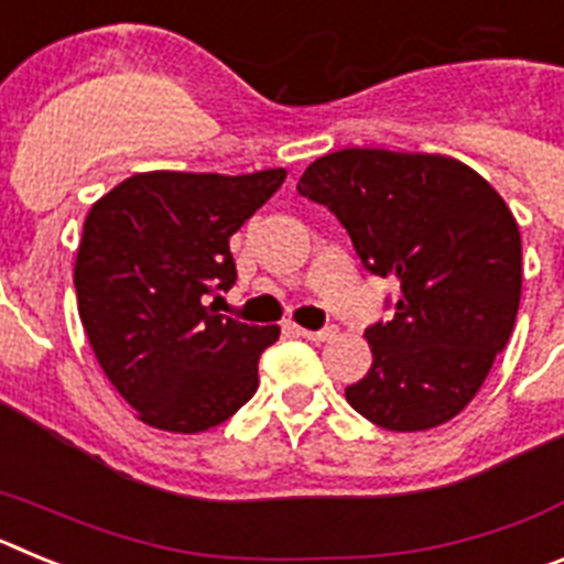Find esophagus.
I'll return each mask as SVG.
<instances>
[{
    "label": "esophagus",
    "mask_w": 564,
    "mask_h": 564,
    "mask_svg": "<svg viewBox=\"0 0 564 564\" xmlns=\"http://www.w3.org/2000/svg\"><path fill=\"white\" fill-rule=\"evenodd\" d=\"M296 333L302 338H307V341H330V338H336V327H325V330H305V327H296Z\"/></svg>",
    "instance_id": "1"
}]
</instances>
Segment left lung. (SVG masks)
<instances>
[{
	"label": "left lung",
	"instance_id": "8db88e82",
	"mask_svg": "<svg viewBox=\"0 0 564 564\" xmlns=\"http://www.w3.org/2000/svg\"><path fill=\"white\" fill-rule=\"evenodd\" d=\"M296 192L330 208L364 268L398 279L392 322L367 327L372 367L344 395L390 432L452 421L514 330L522 239L491 183L446 154L341 149Z\"/></svg>",
	"mask_w": 564,
	"mask_h": 564
}]
</instances>
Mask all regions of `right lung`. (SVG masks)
Here are the masks:
<instances>
[{"mask_svg": "<svg viewBox=\"0 0 564 564\" xmlns=\"http://www.w3.org/2000/svg\"><path fill=\"white\" fill-rule=\"evenodd\" d=\"M285 169L141 172L93 203L78 242V316L104 376L154 430L194 435L257 392L279 327L206 305L237 279L228 239L265 206Z\"/></svg>", "mask_w": 564, "mask_h": 564, "instance_id": "right-lung-1", "label": "right lung"}]
</instances>
